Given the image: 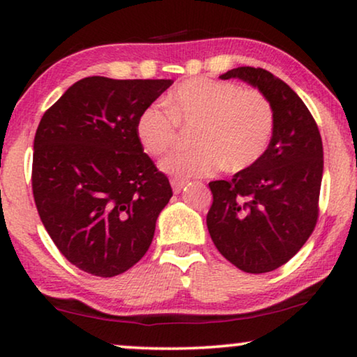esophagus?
<instances>
[{
	"label": "esophagus",
	"instance_id": "esophagus-1",
	"mask_svg": "<svg viewBox=\"0 0 357 357\" xmlns=\"http://www.w3.org/2000/svg\"><path fill=\"white\" fill-rule=\"evenodd\" d=\"M187 183H188V180H185V178H172V180H170V185H172L174 193L182 192V190L185 188V185H187Z\"/></svg>",
	"mask_w": 357,
	"mask_h": 357
}]
</instances>
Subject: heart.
Wrapping results in <instances>:
<instances>
[{
  "label": "heart",
  "instance_id": "b5f03b06",
  "mask_svg": "<svg viewBox=\"0 0 357 357\" xmlns=\"http://www.w3.org/2000/svg\"><path fill=\"white\" fill-rule=\"evenodd\" d=\"M180 126H195V148L164 159L160 167L175 177L213 174L224 164L232 172L252 167L270 144L275 114L258 91H242L234 82L193 77L170 92L167 109L149 105L136 121L143 148L162 155L178 143Z\"/></svg>",
  "mask_w": 357,
  "mask_h": 357
}]
</instances>
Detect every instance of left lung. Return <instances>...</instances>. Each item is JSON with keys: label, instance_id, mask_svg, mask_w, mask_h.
I'll return each instance as SVG.
<instances>
[{"label": "left lung", "instance_id": "obj_1", "mask_svg": "<svg viewBox=\"0 0 357 357\" xmlns=\"http://www.w3.org/2000/svg\"><path fill=\"white\" fill-rule=\"evenodd\" d=\"M221 79H241L270 102L275 130L260 160L229 180L209 183L206 224L221 255L245 273H268L289 261L314 232L324 177L319 126L284 81L241 66Z\"/></svg>", "mask_w": 357, "mask_h": 357}]
</instances>
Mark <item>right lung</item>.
I'll use <instances>...</instances> for the list:
<instances>
[{"instance_id": "right-lung-1", "label": "right lung", "mask_w": 357, "mask_h": 357, "mask_svg": "<svg viewBox=\"0 0 357 357\" xmlns=\"http://www.w3.org/2000/svg\"><path fill=\"white\" fill-rule=\"evenodd\" d=\"M172 82L84 77L38 123L32 162L38 216L82 271L121 275L153 242L172 188L143 153L136 121Z\"/></svg>"}]
</instances>
